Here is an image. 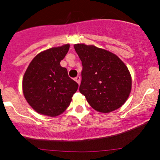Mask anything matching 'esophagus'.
<instances>
[{"instance_id": "1", "label": "esophagus", "mask_w": 160, "mask_h": 160, "mask_svg": "<svg viewBox=\"0 0 160 160\" xmlns=\"http://www.w3.org/2000/svg\"><path fill=\"white\" fill-rule=\"evenodd\" d=\"M74 80H75V81L78 82V84H80V80H81V78H80V76H77L76 78H74Z\"/></svg>"}]
</instances>
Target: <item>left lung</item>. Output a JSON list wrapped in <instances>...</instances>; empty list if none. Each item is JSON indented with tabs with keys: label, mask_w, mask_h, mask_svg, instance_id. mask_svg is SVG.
Masks as SVG:
<instances>
[{
	"label": "left lung",
	"mask_w": 160,
	"mask_h": 160,
	"mask_svg": "<svg viewBox=\"0 0 160 160\" xmlns=\"http://www.w3.org/2000/svg\"><path fill=\"white\" fill-rule=\"evenodd\" d=\"M82 62L79 91L88 103L102 113L118 109L127 100L132 79L126 65L115 54L95 46L75 44Z\"/></svg>",
	"instance_id": "8db88e82"
}]
</instances>
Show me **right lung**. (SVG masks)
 <instances>
[{
    "instance_id": "1",
    "label": "right lung",
    "mask_w": 160,
    "mask_h": 160,
    "mask_svg": "<svg viewBox=\"0 0 160 160\" xmlns=\"http://www.w3.org/2000/svg\"><path fill=\"white\" fill-rule=\"evenodd\" d=\"M69 47L66 44L40 52L25 71L24 95L38 113L49 117L61 114L78 90V82L69 78L67 69L60 65Z\"/></svg>"
}]
</instances>
